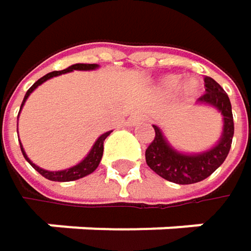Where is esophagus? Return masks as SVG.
I'll list each match as a JSON object with an SVG mask.
<instances>
[{"label": "esophagus", "mask_w": 251, "mask_h": 251, "mask_svg": "<svg viewBox=\"0 0 251 251\" xmlns=\"http://www.w3.org/2000/svg\"><path fill=\"white\" fill-rule=\"evenodd\" d=\"M145 121V118L142 116V115H132L129 119H127V126H135L138 125V124H141V122H144Z\"/></svg>", "instance_id": "34e87169"}]
</instances>
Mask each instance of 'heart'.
Instances as JSON below:
<instances>
[{
    "mask_svg": "<svg viewBox=\"0 0 251 251\" xmlns=\"http://www.w3.org/2000/svg\"><path fill=\"white\" fill-rule=\"evenodd\" d=\"M178 84H180V78H178V76H170V78H167V81L164 82V85H166L169 90H175V88L178 87ZM183 90H184L186 94H193V93L198 90V82H196L195 79H190V81H187V82L183 85Z\"/></svg>",
    "mask_w": 251,
    "mask_h": 251,
    "instance_id": "obj_1",
    "label": "heart"
}]
</instances>
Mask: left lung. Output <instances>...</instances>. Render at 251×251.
I'll list each match as a JSON object with an SVG mask.
<instances>
[{"mask_svg": "<svg viewBox=\"0 0 251 251\" xmlns=\"http://www.w3.org/2000/svg\"><path fill=\"white\" fill-rule=\"evenodd\" d=\"M203 81L205 94L199 97V101L217 107L224 116V132L218 145L202 154H181L169 145L161 130L154 126L155 136L145 150V160L150 169L163 178L177 184H192L209 177L226 161L231 148L234 136V121L229 99L215 79L205 76Z\"/></svg>", "mask_w": 251, "mask_h": 251, "instance_id": "obj_1", "label": "left lung"}]
</instances>
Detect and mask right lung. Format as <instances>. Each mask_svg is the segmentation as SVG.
<instances>
[{"instance_id": "add662e5", "label": "right lung", "mask_w": 251, "mask_h": 251, "mask_svg": "<svg viewBox=\"0 0 251 251\" xmlns=\"http://www.w3.org/2000/svg\"><path fill=\"white\" fill-rule=\"evenodd\" d=\"M94 68H97L96 64H75V65L68 67L67 70L53 71V73H49V74H46L45 76L39 78V79L27 90V93H25V100H23V103H22V107H23V104H25V99L30 96V93H31L37 85H40L42 82H45L46 79H49V78H52V76L61 75V74H67V73H70V71H73V70L88 71V70H94ZM22 107H20V110H22ZM110 132H112V130H110ZM110 132H106V133H103L101 136H99V139H97L96 144L93 145V148H91V151L88 152V155H87L79 164H76V166L71 167V169H67V170H61V172H48V170H43V169L37 167L36 164H33V163L27 158V155H25V150L22 148V145H20V148H22V152H23L25 160L31 164V167H33L36 172H39L45 178L52 180V181H73V180H78V178H81V177H84V176L91 175V173L99 167L100 160H101V157H103V142H104V139L110 135Z\"/></svg>"}]
</instances>
